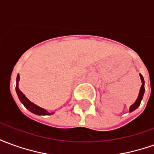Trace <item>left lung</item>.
Masks as SVG:
<instances>
[{
	"label": "left lung",
	"instance_id": "1",
	"mask_svg": "<svg viewBox=\"0 0 154 154\" xmlns=\"http://www.w3.org/2000/svg\"><path fill=\"white\" fill-rule=\"evenodd\" d=\"M139 76H140V79H141V82H142V86L140 87L139 97L137 98V100H135V102L133 104L132 106H130V107H129V112H132L139 106V105L141 103V100L143 99V94H144V91H145V89H144V80H143V77L141 74H139Z\"/></svg>",
	"mask_w": 154,
	"mask_h": 154
}]
</instances>
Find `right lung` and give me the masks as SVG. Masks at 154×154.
I'll list each match as a JSON object with an SVG mask.
<instances>
[{
  "instance_id": "obj_1",
  "label": "right lung",
  "mask_w": 154,
  "mask_h": 154,
  "mask_svg": "<svg viewBox=\"0 0 154 154\" xmlns=\"http://www.w3.org/2000/svg\"><path fill=\"white\" fill-rule=\"evenodd\" d=\"M19 81H20V75H17V78H16V87H15V90H16V93L18 95V97L20 100L21 101V103L25 106V108L29 110L32 113L38 115V116H49L52 115L53 113H49L48 111L46 110H44V108L38 106L37 105H35L33 102H31L30 100H29L27 97H25L24 94L22 93L21 91H20L18 87Z\"/></svg>"
}]
</instances>
